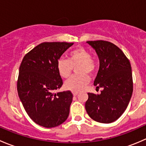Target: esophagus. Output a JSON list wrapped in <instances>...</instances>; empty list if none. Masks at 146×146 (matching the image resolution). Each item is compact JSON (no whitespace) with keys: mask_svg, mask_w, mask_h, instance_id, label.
<instances>
[{"mask_svg":"<svg viewBox=\"0 0 146 146\" xmlns=\"http://www.w3.org/2000/svg\"><path fill=\"white\" fill-rule=\"evenodd\" d=\"M78 94V92H73V96H76V95Z\"/></svg>","mask_w":146,"mask_h":146,"instance_id":"obj_1","label":"esophagus"}]
</instances>
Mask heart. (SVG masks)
<instances>
[{"instance_id": "1", "label": "heart", "mask_w": 146, "mask_h": 146, "mask_svg": "<svg viewBox=\"0 0 146 146\" xmlns=\"http://www.w3.org/2000/svg\"><path fill=\"white\" fill-rule=\"evenodd\" d=\"M79 75L73 76L64 83L66 90L73 92L81 90L90 82L88 74L92 75L97 68V61L91 56L90 52L84 47L79 46L71 50L68 55V60L60 58L57 61V70L64 78H68L71 75L73 68Z\"/></svg>"}]
</instances>
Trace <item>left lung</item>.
Listing matches in <instances>:
<instances>
[{
  "mask_svg": "<svg viewBox=\"0 0 146 146\" xmlns=\"http://www.w3.org/2000/svg\"><path fill=\"white\" fill-rule=\"evenodd\" d=\"M96 51L100 68L94 85L102 88L100 95L88 93L85 110L91 119L110 123L126 110L133 92V78L129 60L114 44L103 40L87 42Z\"/></svg>",
  "mask_w": 146,
  "mask_h": 146,
  "instance_id": "8db88e82",
  "label": "left lung"
}]
</instances>
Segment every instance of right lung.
Wrapping results in <instances>:
<instances>
[{
    "mask_svg": "<svg viewBox=\"0 0 146 146\" xmlns=\"http://www.w3.org/2000/svg\"><path fill=\"white\" fill-rule=\"evenodd\" d=\"M73 44L43 42L24 56L19 70L17 88L26 112L39 126L53 128L66 120L73 100L70 91L56 93L63 85L57 61Z\"/></svg>",
    "mask_w": 146,
    "mask_h": 146,
    "instance_id": "1",
    "label": "right lung"
}]
</instances>
